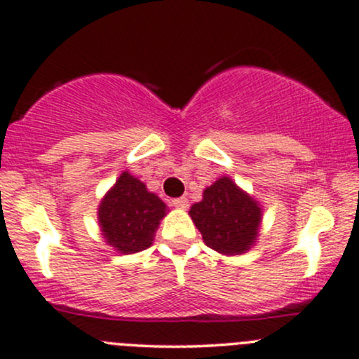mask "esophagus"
I'll return each instance as SVG.
<instances>
[{"mask_svg": "<svg viewBox=\"0 0 359 359\" xmlns=\"http://www.w3.org/2000/svg\"><path fill=\"white\" fill-rule=\"evenodd\" d=\"M172 204L175 208H180V210H186L189 206V199L187 198H177V199H172Z\"/></svg>", "mask_w": 359, "mask_h": 359, "instance_id": "1", "label": "esophagus"}]
</instances>
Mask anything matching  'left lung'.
Listing matches in <instances>:
<instances>
[{
    "label": "left lung",
    "instance_id": "1",
    "mask_svg": "<svg viewBox=\"0 0 359 359\" xmlns=\"http://www.w3.org/2000/svg\"><path fill=\"white\" fill-rule=\"evenodd\" d=\"M189 215L206 245L226 255L249 250L261 223V208L228 177L208 187L203 201L196 203Z\"/></svg>",
    "mask_w": 359,
    "mask_h": 359
}]
</instances>
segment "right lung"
Masks as SVG:
<instances>
[{"instance_id": "right-lung-1", "label": "right lung", "mask_w": 359, "mask_h": 359, "mask_svg": "<svg viewBox=\"0 0 359 359\" xmlns=\"http://www.w3.org/2000/svg\"><path fill=\"white\" fill-rule=\"evenodd\" d=\"M165 203L148 192L141 180L124 172L98 208V222L109 245L121 254H135L151 245L165 216Z\"/></svg>"}]
</instances>
